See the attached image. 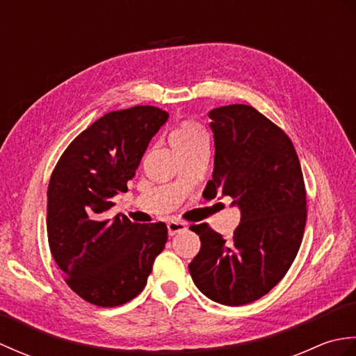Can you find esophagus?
<instances>
[{
  "label": "esophagus",
  "instance_id": "obj_1",
  "mask_svg": "<svg viewBox=\"0 0 356 356\" xmlns=\"http://www.w3.org/2000/svg\"><path fill=\"white\" fill-rule=\"evenodd\" d=\"M166 228H168L170 236H174V234H177L180 231H185L186 225L184 222H179V220H170L168 223H166Z\"/></svg>",
  "mask_w": 356,
  "mask_h": 356
}]
</instances>
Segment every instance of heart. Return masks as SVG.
<instances>
[{"label":"heart","instance_id":"1","mask_svg":"<svg viewBox=\"0 0 356 356\" xmlns=\"http://www.w3.org/2000/svg\"><path fill=\"white\" fill-rule=\"evenodd\" d=\"M203 140H207L205 134L200 130V127L194 122H182L170 136V143L176 153Z\"/></svg>","mask_w":356,"mask_h":356}]
</instances>
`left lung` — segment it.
Segmentation results:
<instances>
[{"mask_svg":"<svg viewBox=\"0 0 356 356\" xmlns=\"http://www.w3.org/2000/svg\"><path fill=\"white\" fill-rule=\"evenodd\" d=\"M208 116L216 154L203 197L229 195L240 223L231 240L207 223L191 226L202 246L188 269L209 300L241 306L266 295L297 257L306 225L305 180L291 139L254 107L225 105Z\"/></svg>","mask_w":356,"mask_h":356,"instance_id":"8db88e82","label":"left lung"}]
</instances>
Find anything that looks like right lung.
I'll return each instance as SVG.
<instances>
[{
	"instance_id": "obj_1",
	"label": "right lung",
	"mask_w": 356,
	"mask_h": 356,
	"mask_svg": "<svg viewBox=\"0 0 356 356\" xmlns=\"http://www.w3.org/2000/svg\"><path fill=\"white\" fill-rule=\"evenodd\" d=\"M149 105L111 111L73 139L51 172L47 236L53 259L81 298L101 307L142 292L163 251L165 223L107 218L111 199L127 193L149 140L168 120Z\"/></svg>"
}]
</instances>
